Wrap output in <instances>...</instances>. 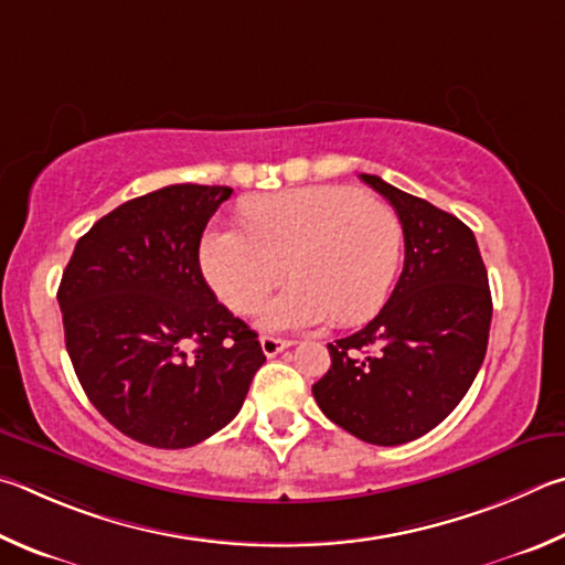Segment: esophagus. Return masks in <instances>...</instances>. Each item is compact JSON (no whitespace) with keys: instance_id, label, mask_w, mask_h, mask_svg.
Returning a JSON list of instances; mask_svg holds the SVG:
<instances>
[{"instance_id":"obj_1","label":"esophagus","mask_w":565,"mask_h":565,"mask_svg":"<svg viewBox=\"0 0 565 565\" xmlns=\"http://www.w3.org/2000/svg\"><path fill=\"white\" fill-rule=\"evenodd\" d=\"M260 344H263L265 358H275V354H280L282 350H288L292 342L290 340H282V338H270V334H265V338L260 340Z\"/></svg>"}]
</instances>
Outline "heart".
<instances>
[{
  "label": "heart",
  "mask_w": 565,
  "mask_h": 565,
  "mask_svg": "<svg viewBox=\"0 0 565 565\" xmlns=\"http://www.w3.org/2000/svg\"><path fill=\"white\" fill-rule=\"evenodd\" d=\"M243 227L203 237V273L227 308L253 315L285 277L295 280L263 312L270 330L334 320L354 324L377 312L394 285L402 225L392 207L348 185H305L250 198Z\"/></svg>",
  "instance_id": "b5f03b06"
}]
</instances>
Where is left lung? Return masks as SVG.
Masks as SVG:
<instances>
[{
  "label": "left lung",
  "instance_id": "1",
  "mask_svg": "<svg viewBox=\"0 0 565 565\" xmlns=\"http://www.w3.org/2000/svg\"><path fill=\"white\" fill-rule=\"evenodd\" d=\"M404 231V270L367 328L328 344L332 364L312 394L324 417L377 447L419 439L449 417L483 362L491 290L477 237L439 211L362 173Z\"/></svg>",
  "mask_w": 565,
  "mask_h": 565
}]
</instances>
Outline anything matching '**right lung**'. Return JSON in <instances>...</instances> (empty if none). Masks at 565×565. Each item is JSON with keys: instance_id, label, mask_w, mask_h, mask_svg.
I'll use <instances>...</instances> for the list:
<instances>
[{"instance_id": "right-lung-1", "label": "right lung", "mask_w": 565, "mask_h": 565, "mask_svg": "<svg viewBox=\"0 0 565 565\" xmlns=\"http://www.w3.org/2000/svg\"><path fill=\"white\" fill-rule=\"evenodd\" d=\"M233 188L178 183L78 237L56 300L66 352L106 422L156 449L201 444L241 412L265 354L207 288L198 247Z\"/></svg>"}]
</instances>
